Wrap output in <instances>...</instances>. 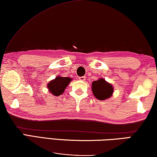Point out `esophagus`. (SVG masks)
Here are the masks:
<instances>
[{
    "instance_id": "34e87169",
    "label": "esophagus",
    "mask_w": 157,
    "mask_h": 157,
    "mask_svg": "<svg viewBox=\"0 0 157 157\" xmlns=\"http://www.w3.org/2000/svg\"><path fill=\"white\" fill-rule=\"evenodd\" d=\"M79 79L80 81H84L86 79V77L85 76H82V77H79Z\"/></svg>"
}]
</instances>
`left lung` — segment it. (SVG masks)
<instances>
[{"label": "left lung", "mask_w": 157, "mask_h": 157, "mask_svg": "<svg viewBox=\"0 0 157 157\" xmlns=\"http://www.w3.org/2000/svg\"><path fill=\"white\" fill-rule=\"evenodd\" d=\"M91 90L94 96L100 101L106 100L113 96V86L105 81V79L100 78L92 82Z\"/></svg>", "instance_id": "1"}]
</instances>
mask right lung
Listing matches in <instances>:
<instances>
[{
    "label": "right lung",
    "instance_id": "right-lung-1",
    "mask_svg": "<svg viewBox=\"0 0 157 157\" xmlns=\"http://www.w3.org/2000/svg\"><path fill=\"white\" fill-rule=\"evenodd\" d=\"M72 80H73V79L71 78L59 75L56 76L55 79L49 82L47 84V87L52 94H53L55 96H58L63 93Z\"/></svg>",
    "mask_w": 157,
    "mask_h": 157
}]
</instances>
